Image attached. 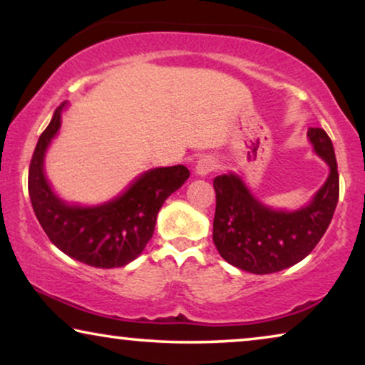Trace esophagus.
<instances>
[{"label":"esophagus","instance_id":"34e87169","mask_svg":"<svg viewBox=\"0 0 365 365\" xmlns=\"http://www.w3.org/2000/svg\"><path fill=\"white\" fill-rule=\"evenodd\" d=\"M216 168H217L216 159L212 156H202L196 164V174H199V176H207V174L216 171Z\"/></svg>","mask_w":365,"mask_h":365}]
</instances>
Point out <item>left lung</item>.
<instances>
[{"label":"left lung","mask_w":365,"mask_h":365,"mask_svg":"<svg viewBox=\"0 0 365 365\" xmlns=\"http://www.w3.org/2000/svg\"><path fill=\"white\" fill-rule=\"evenodd\" d=\"M314 149L331 168L327 181L307 207L296 212L262 206L234 174L214 179L216 214L212 241L229 264L252 274H271L309 256L327 231L339 199V173L331 138L309 128Z\"/></svg>","instance_id":"1"}]
</instances>
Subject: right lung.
Listing matches in <instances>:
<instances>
[{"label": "right lung", "instance_id": "right-lung-1", "mask_svg": "<svg viewBox=\"0 0 365 365\" xmlns=\"http://www.w3.org/2000/svg\"><path fill=\"white\" fill-rule=\"evenodd\" d=\"M61 104L34 148L28 191L39 224L59 251L93 267H123L144 251L153 237L164 201L189 178L186 166L148 171L123 196L98 207L68 206L54 196L44 178L43 159L61 126Z\"/></svg>", "mask_w": 365, "mask_h": 365}]
</instances>
